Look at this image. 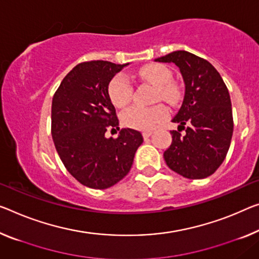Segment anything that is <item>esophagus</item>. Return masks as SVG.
I'll list each match as a JSON object with an SVG mask.
<instances>
[{
	"label": "esophagus",
	"instance_id": "obj_1",
	"mask_svg": "<svg viewBox=\"0 0 259 259\" xmlns=\"http://www.w3.org/2000/svg\"><path fill=\"white\" fill-rule=\"evenodd\" d=\"M152 133H153L152 131H145V132L142 133V135H143V138H145V139H148L150 135H152Z\"/></svg>",
	"mask_w": 259,
	"mask_h": 259
}]
</instances>
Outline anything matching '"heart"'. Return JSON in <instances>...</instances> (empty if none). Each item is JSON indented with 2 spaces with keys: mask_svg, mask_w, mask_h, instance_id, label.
<instances>
[{
  "mask_svg": "<svg viewBox=\"0 0 259 259\" xmlns=\"http://www.w3.org/2000/svg\"><path fill=\"white\" fill-rule=\"evenodd\" d=\"M143 81L156 87V101H164L171 105H176L182 98V91L176 82L170 81L172 73L168 67L161 63H150L139 70ZM109 97L114 106L122 109L130 104L133 95V87L130 79L119 74L111 79L107 88ZM168 109L158 104L152 107L132 106L121 114L122 124L130 128L139 131H152L161 121L168 117Z\"/></svg>",
  "mask_w": 259,
  "mask_h": 259,
  "instance_id": "1",
  "label": "heart"
}]
</instances>
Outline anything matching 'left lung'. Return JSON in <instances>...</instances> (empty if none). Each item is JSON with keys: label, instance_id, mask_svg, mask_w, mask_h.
Wrapping results in <instances>:
<instances>
[{"label": "left lung", "instance_id": "1", "mask_svg": "<svg viewBox=\"0 0 259 259\" xmlns=\"http://www.w3.org/2000/svg\"><path fill=\"white\" fill-rule=\"evenodd\" d=\"M175 63L184 79L185 94L172 122V142L163 156L166 165L190 180H201L217 171L228 153L234 122L228 89L219 71L190 52L176 51L155 59ZM187 127H185V125ZM185 129L184 135L180 130Z\"/></svg>", "mask_w": 259, "mask_h": 259}]
</instances>
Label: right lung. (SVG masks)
Here are the masks:
<instances>
[{
    "label": "right lung",
    "mask_w": 259,
    "mask_h": 259,
    "mask_svg": "<svg viewBox=\"0 0 259 259\" xmlns=\"http://www.w3.org/2000/svg\"><path fill=\"white\" fill-rule=\"evenodd\" d=\"M128 65L78 63L52 101V138L59 156L71 176L91 189H107L121 181L143 142L141 133L132 128H122L117 139L105 137L107 130L119 125L107 88Z\"/></svg>",
    "instance_id": "obj_1"
}]
</instances>
